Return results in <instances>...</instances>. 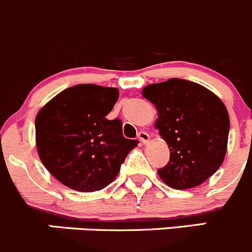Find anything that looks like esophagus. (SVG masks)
<instances>
[{
	"mask_svg": "<svg viewBox=\"0 0 252 252\" xmlns=\"http://www.w3.org/2000/svg\"><path fill=\"white\" fill-rule=\"evenodd\" d=\"M138 139L142 142L143 144H147L149 142V139H151V136H149V133H147V132L144 131H141L138 133Z\"/></svg>",
	"mask_w": 252,
	"mask_h": 252,
	"instance_id": "34e87169",
	"label": "esophagus"
}]
</instances>
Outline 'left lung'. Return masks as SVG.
<instances>
[{
    "label": "left lung",
    "mask_w": 252,
    "mask_h": 252,
    "mask_svg": "<svg viewBox=\"0 0 252 252\" xmlns=\"http://www.w3.org/2000/svg\"><path fill=\"white\" fill-rule=\"evenodd\" d=\"M142 95L157 109L154 127L170 151L158 175L171 189L188 190L205 183L225 158L229 114L223 101L195 82L170 78L149 84Z\"/></svg>",
    "instance_id": "left-lung-1"
}]
</instances>
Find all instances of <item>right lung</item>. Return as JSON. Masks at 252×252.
<instances>
[{"mask_svg": "<svg viewBox=\"0 0 252 252\" xmlns=\"http://www.w3.org/2000/svg\"><path fill=\"white\" fill-rule=\"evenodd\" d=\"M119 89L77 84L47 101L35 118L39 158L54 178L72 190L94 192L115 180L138 142L123 136L119 119L105 118Z\"/></svg>", "mask_w": 252, "mask_h": 252, "instance_id": "1", "label": "right lung"}]
</instances>
